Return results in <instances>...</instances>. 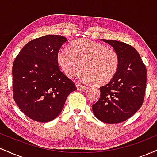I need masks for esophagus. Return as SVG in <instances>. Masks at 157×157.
I'll return each instance as SVG.
<instances>
[{
	"label": "esophagus",
	"instance_id": "1",
	"mask_svg": "<svg viewBox=\"0 0 157 157\" xmlns=\"http://www.w3.org/2000/svg\"><path fill=\"white\" fill-rule=\"evenodd\" d=\"M76 86H77V90H86L87 89V87L85 86H82L80 83H76Z\"/></svg>",
	"mask_w": 157,
	"mask_h": 157
}]
</instances>
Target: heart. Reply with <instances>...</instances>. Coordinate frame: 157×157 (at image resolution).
Masks as SVG:
<instances>
[{"label":"heart","mask_w":157,"mask_h":157,"mask_svg":"<svg viewBox=\"0 0 157 157\" xmlns=\"http://www.w3.org/2000/svg\"><path fill=\"white\" fill-rule=\"evenodd\" d=\"M57 63L67 77H76L84 82H108L114 76L119 66V55L113 48L86 39L77 40L69 48L62 47L57 53Z\"/></svg>","instance_id":"obj_1"}]
</instances>
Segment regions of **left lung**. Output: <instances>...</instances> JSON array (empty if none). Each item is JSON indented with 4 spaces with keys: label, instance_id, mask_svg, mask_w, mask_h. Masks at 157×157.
I'll list each match as a JSON object with an SVG mask.
<instances>
[{
    "label": "left lung",
    "instance_id": "left-lung-1",
    "mask_svg": "<svg viewBox=\"0 0 157 157\" xmlns=\"http://www.w3.org/2000/svg\"><path fill=\"white\" fill-rule=\"evenodd\" d=\"M102 40L117 52L119 66L113 78L100 88V99L92 105V111L100 121L120 123L131 117L141 108L146 88L147 70L133 46L113 40Z\"/></svg>",
    "mask_w": 157,
    "mask_h": 157
}]
</instances>
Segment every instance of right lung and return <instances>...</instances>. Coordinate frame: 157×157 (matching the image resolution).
I'll use <instances>...</instances> for the list:
<instances>
[{"mask_svg": "<svg viewBox=\"0 0 157 157\" xmlns=\"http://www.w3.org/2000/svg\"><path fill=\"white\" fill-rule=\"evenodd\" d=\"M67 41L60 35H45L29 42L12 66L13 98L25 115L39 122L53 120L66 98L76 90L73 81L60 71L57 53Z\"/></svg>", "mask_w": 157, "mask_h": 157, "instance_id": "obj_1", "label": "right lung"}]
</instances>
